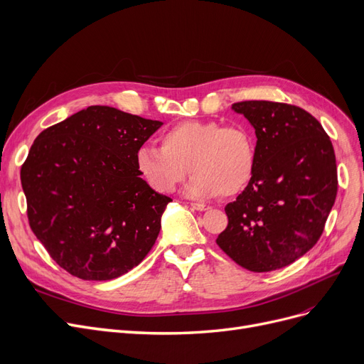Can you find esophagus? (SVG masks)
Masks as SVG:
<instances>
[{"label":"esophagus","instance_id":"esophagus-1","mask_svg":"<svg viewBox=\"0 0 364 364\" xmlns=\"http://www.w3.org/2000/svg\"><path fill=\"white\" fill-rule=\"evenodd\" d=\"M191 205H193V209H196V210H198V212H205V210H209V209H210L209 205L201 204V203H193Z\"/></svg>","mask_w":364,"mask_h":364}]
</instances>
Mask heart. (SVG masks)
<instances>
[{"instance_id": "1", "label": "heart", "mask_w": 364, "mask_h": 364, "mask_svg": "<svg viewBox=\"0 0 364 364\" xmlns=\"http://www.w3.org/2000/svg\"><path fill=\"white\" fill-rule=\"evenodd\" d=\"M255 164L252 134L218 121H183L163 133L161 148L144 145L136 152L137 171L157 193H173L191 171L185 193L193 198L237 196L252 181Z\"/></svg>"}]
</instances>
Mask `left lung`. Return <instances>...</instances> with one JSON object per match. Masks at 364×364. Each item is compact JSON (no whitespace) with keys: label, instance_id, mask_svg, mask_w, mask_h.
Wrapping results in <instances>:
<instances>
[{"label":"left lung","instance_id":"1","mask_svg":"<svg viewBox=\"0 0 364 364\" xmlns=\"http://www.w3.org/2000/svg\"><path fill=\"white\" fill-rule=\"evenodd\" d=\"M256 133L253 178L227 204L216 243L234 262L268 272L295 262L317 243L338 193L331 137L305 109L269 100L232 105Z\"/></svg>","mask_w":364,"mask_h":364}]
</instances>
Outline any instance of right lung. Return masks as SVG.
<instances>
[{
  "instance_id": "add662e5",
  "label": "right lung",
  "mask_w": 364,
  "mask_h": 364,
  "mask_svg": "<svg viewBox=\"0 0 364 364\" xmlns=\"http://www.w3.org/2000/svg\"><path fill=\"white\" fill-rule=\"evenodd\" d=\"M161 126L95 105L33 141L21 170L29 225L69 274L112 280L152 249L171 198L141 178L136 152Z\"/></svg>"
}]
</instances>
